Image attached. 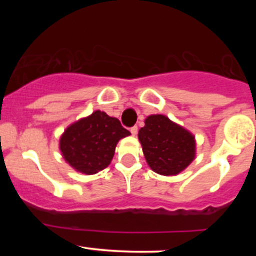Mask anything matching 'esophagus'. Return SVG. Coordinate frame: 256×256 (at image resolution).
Listing matches in <instances>:
<instances>
[{"label": "esophagus", "mask_w": 256, "mask_h": 256, "mask_svg": "<svg viewBox=\"0 0 256 256\" xmlns=\"http://www.w3.org/2000/svg\"><path fill=\"white\" fill-rule=\"evenodd\" d=\"M130 131H131V134H134V136H136L137 132H138V128H137V126H132V128H130Z\"/></svg>", "instance_id": "1"}]
</instances>
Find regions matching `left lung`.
<instances>
[{"mask_svg":"<svg viewBox=\"0 0 256 256\" xmlns=\"http://www.w3.org/2000/svg\"><path fill=\"white\" fill-rule=\"evenodd\" d=\"M144 122L138 138L152 171L173 176L186 168L195 158L192 134L161 114L148 116Z\"/></svg>","mask_w":256,"mask_h":256,"instance_id":"8db88e82","label":"left lung"}]
</instances>
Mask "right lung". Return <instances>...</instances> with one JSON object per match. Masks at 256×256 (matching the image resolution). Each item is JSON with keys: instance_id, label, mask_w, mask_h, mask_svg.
<instances>
[{"instance_id": "right-lung-1", "label": "right lung", "mask_w": 256, "mask_h": 256, "mask_svg": "<svg viewBox=\"0 0 256 256\" xmlns=\"http://www.w3.org/2000/svg\"><path fill=\"white\" fill-rule=\"evenodd\" d=\"M130 134L116 118L96 110L66 128L60 140L64 158L78 172L95 174L113 158L120 138Z\"/></svg>"}]
</instances>
